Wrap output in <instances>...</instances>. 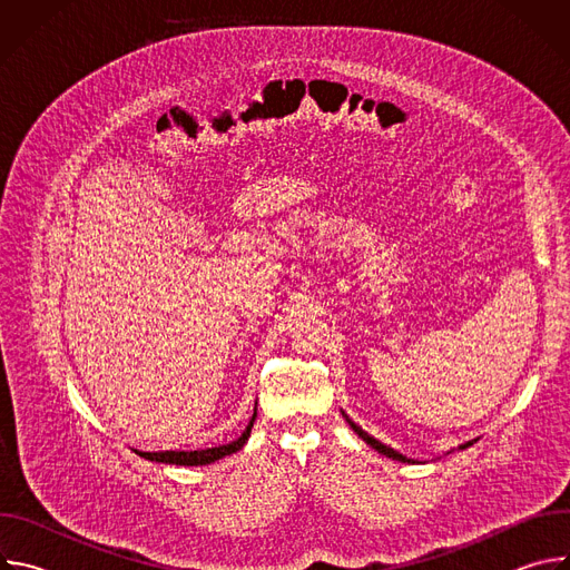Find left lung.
<instances>
[{
    "label": "left lung",
    "mask_w": 570,
    "mask_h": 570,
    "mask_svg": "<svg viewBox=\"0 0 570 570\" xmlns=\"http://www.w3.org/2000/svg\"><path fill=\"white\" fill-rule=\"evenodd\" d=\"M343 417H345V422H347V424H350V426H352V431H354V433H356V435H358V438H361V440H363V442H365V444H370V446H372V449H374V451H379V453H381V455H385V458H392V460H399V462H417V460H413V458H405V455H403V453H399V451H394V449H392V446H387V444H383V442H379V440H376V438H372V435H367V433H365V431H363V429H361V426H358V424H356V422H352V420H350V417H347V415H345V413H343ZM473 442H475V440H469V442H464V444H460V446H458V449H466V446H471V444H473Z\"/></svg>",
    "instance_id": "left-lung-1"
}]
</instances>
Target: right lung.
<instances>
[{
  "label": "right lung",
  "mask_w": 570,
  "mask_h": 570,
  "mask_svg": "<svg viewBox=\"0 0 570 570\" xmlns=\"http://www.w3.org/2000/svg\"><path fill=\"white\" fill-rule=\"evenodd\" d=\"M257 420V403H255V413L246 426V431L240 433V438L232 440L229 444H220V446H212V449H198V451H137L132 449L139 458L150 460V462H161V464H180V466H203V464H212L225 455H232L236 451H240L246 446L253 426Z\"/></svg>",
  "instance_id": "add662e5"
}]
</instances>
